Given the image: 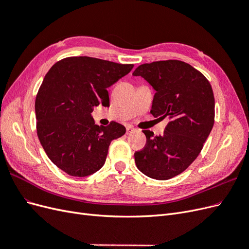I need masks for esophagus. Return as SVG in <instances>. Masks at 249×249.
<instances>
[{"mask_svg": "<svg viewBox=\"0 0 249 249\" xmlns=\"http://www.w3.org/2000/svg\"><path fill=\"white\" fill-rule=\"evenodd\" d=\"M137 130L135 129V127H133V126H131V125H129L126 127V135H131V134H133V133H135L136 132Z\"/></svg>", "mask_w": 249, "mask_h": 249, "instance_id": "obj_1", "label": "esophagus"}]
</instances>
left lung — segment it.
Wrapping results in <instances>:
<instances>
[{
  "mask_svg": "<svg viewBox=\"0 0 249 249\" xmlns=\"http://www.w3.org/2000/svg\"><path fill=\"white\" fill-rule=\"evenodd\" d=\"M133 76L142 77L156 90L150 110L154 117L169 118L163 135L143 131L146 144L135 153V163L149 178L169 179L190 166L212 131V87L200 71L179 60L141 64Z\"/></svg>",
  "mask_w": 249,
  "mask_h": 249,
  "instance_id": "obj_1",
  "label": "left lung"
}]
</instances>
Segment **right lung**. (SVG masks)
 <instances>
[{
	"label": "right lung",
	"instance_id": "right-lung-1",
	"mask_svg": "<svg viewBox=\"0 0 249 249\" xmlns=\"http://www.w3.org/2000/svg\"><path fill=\"white\" fill-rule=\"evenodd\" d=\"M133 64L92 57H69L51 67L36 95V127L49 159L71 177H87L106 161L112 140L125 127L115 122L94 124L91 113L109 107L107 88L129 73Z\"/></svg>",
	"mask_w": 249,
	"mask_h": 249
}]
</instances>
